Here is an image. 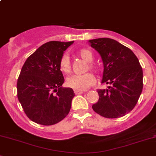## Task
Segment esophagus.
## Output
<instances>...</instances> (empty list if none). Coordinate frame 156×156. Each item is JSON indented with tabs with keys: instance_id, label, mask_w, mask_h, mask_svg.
I'll return each instance as SVG.
<instances>
[{
	"instance_id": "esophagus-1",
	"label": "esophagus",
	"mask_w": 156,
	"mask_h": 156,
	"mask_svg": "<svg viewBox=\"0 0 156 156\" xmlns=\"http://www.w3.org/2000/svg\"><path fill=\"white\" fill-rule=\"evenodd\" d=\"M84 92L83 91H77V90H74V93L75 94H81Z\"/></svg>"
}]
</instances>
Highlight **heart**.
I'll return each instance as SVG.
<instances>
[{"mask_svg":"<svg viewBox=\"0 0 156 156\" xmlns=\"http://www.w3.org/2000/svg\"><path fill=\"white\" fill-rule=\"evenodd\" d=\"M77 55L85 62H88V65L86 67L85 71L91 70L94 73H98L99 68L94 64L92 61L94 60V55L92 52L87 49H81L77 52ZM59 70L65 74H69L71 72V64L68 56L64 55L61 57L58 62ZM95 83V77L90 72H87L82 75H72L67 79L66 84L68 87L71 89L77 90V91H84L91 87Z\"/></svg>","mask_w":156,"mask_h":156,"instance_id":"b5f03b06","label":"heart"}]
</instances>
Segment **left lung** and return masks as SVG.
<instances>
[{"label": "left lung", "instance_id": "left-lung-1", "mask_svg": "<svg viewBox=\"0 0 156 156\" xmlns=\"http://www.w3.org/2000/svg\"><path fill=\"white\" fill-rule=\"evenodd\" d=\"M92 48L104 64L102 83L107 89H98L99 100L93 104L95 113L108 119L119 118L134 109L143 90V70L134 52L110 38L90 40Z\"/></svg>", "mask_w": 156, "mask_h": 156}]
</instances>
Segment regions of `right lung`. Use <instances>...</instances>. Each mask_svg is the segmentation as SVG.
Listing matches in <instances>:
<instances>
[{
    "mask_svg": "<svg viewBox=\"0 0 156 156\" xmlns=\"http://www.w3.org/2000/svg\"><path fill=\"white\" fill-rule=\"evenodd\" d=\"M73 41H50L40 46L25 61L17 80V97L31 121L52 126L67 116L74 92L63 88L59 59Z\"/></svg>",
    "mask_w": 156,
    "mask_h": 156,
    "instance_id": "right-lung-1",
    "label": "right lung"
}]
</instances>
